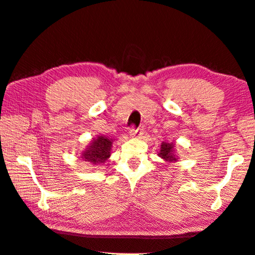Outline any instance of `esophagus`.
<instances>
[{"label": "esophagus", "instance_id": "1", "mask_svg": "<svg viewBox=\"0 0 255 255\" xmlns=\"http://www.w3.org/2000/svg\"><path fill=\"white\" fill-rule=\"evenodd\" d=\"M141 131H142V129L141 128H130V130H129V135H130L131 137H138V136H140L141 135Z\"/></svg>", "mask_w": 255, "mask_h": 255}]
</instances>
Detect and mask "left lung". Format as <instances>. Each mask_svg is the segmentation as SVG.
<instances>
[{
  "label": "left lung",
  "mask_w": 255,
  "mask_h": 255,
  "mask_svg": "<svg viewBox=\"0 0 255 255\" xmlns=\"http://www.w3.org/2000/svg\"><path fill=\"white\" fill-rule=\"evenodd\" d=\"M158 156L161 157L165 161H168V163H174V161L177 160L178 157L175 154V143L165 141L161 142Z\"/></svg>",
  "instance_id": "8db88e82"
}]
</instances>
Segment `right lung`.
Listing matches in <instances>:
<instances>
[{
  "mask_svg": "<svg viewBox=\"0 0 255 255\" xmlns=\"http://www.w3.org/2000/svg\"><path fill=\"white\" fill-rule=\"evenodd\" d=\"M112 146L113 140L108 137L103 135L96 137L82 151L81 158L85 161H89L92 165L104 164L110 157Z\"/></svg>",
  "mask_w": 255,
  "mask_h": 255,
  "instance_id": "right-lung-1",
  "label": "right lung"
}]
</instances>
